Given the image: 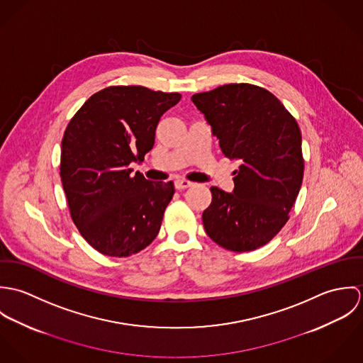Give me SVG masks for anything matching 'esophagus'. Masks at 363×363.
<instances>
[{"instance_id":"34e87169","label":"esophagus","mask_w":363,"mask_h":363,"mask_svg":"<svg viewBox=\"0 0 363 363\" xmlns=\"http://www.w3.org/2000/svg\"><path fill=\"white\" fill-rule=\"evenodd\" d=\"M190 186H191V182L184 180V179H179V180L174 182V187H176L177 190H184V189H189Z\"/></svg>"}]
</instances>
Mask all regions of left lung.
Here are the masks:
<instances>
[{"label": "left lung", "instance_id": "left-lung-1", "mask_svg": "<svg viewBox=\"0 0 363 363\" xmlns=\"http://www.w3.org/2000/svg\"><path fill=\"white\" fill-rule=\"evenodd\" d=\"M191 101L206 114L223 155L239 162L233 193L209 189L204 229L226 250H256L284 228L299 194L305 170L301 128L281 101L257 85L228 84Z\"/></svg>", "mask_w": 363, "mask_h": 363}]
</instances>
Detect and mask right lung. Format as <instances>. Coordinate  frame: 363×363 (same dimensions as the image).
<instances>
[{
    "label": "right lung",
    "instance_id": "right-lung-1",
    "mask_svg": "<svg viewBox=\"0 0 363 363\" xmlns=\"http://www.w3.org/2000/svg\"><path fill=\"white\" fill-rule=\"evenodd\" d=\"M177 92L141 85L107 86L69 120L61 141L60 177L72 222L99 253L128 257L150 246L174 187L133 174L155 143L162 114Z\"/></svg>",
    "mask_w": 363,
    "mask_h": 363
}]
</instances>
